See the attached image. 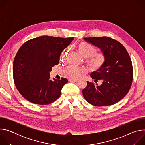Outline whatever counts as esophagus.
I'll return each instance as SVG.
<instances>
[{
  "instance_id": "34e87169",
  "label": "esophagus",
  "mask_w": 145,
  "mask_h": 145,
  "mask_svg": "<svg viewBox=\"0 0 145 145\" xmlns=\"http://www.w3.org/2000/svg\"><path fill=\"white\" fill-rule=\"evenodd\" d=\"M78 80V79H72V78H69V82H77Z\"/></svg>"
}]
</instances>
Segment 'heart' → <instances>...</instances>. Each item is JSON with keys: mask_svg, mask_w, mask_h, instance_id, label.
Instances as JSON below:
<instances>
[{"mask_svg": "<svg viewBox=\"0 0 145 145\" xmlns=\"http://www.w3.org/2000/svg\"><path fill=\"white\" fill-rule=\"evenodd\" d=\"M75 49L81 57L87 58L86 63L91 69H97L104 64L106 60L105 54L102 53H96V48L91 45L82 42L77 44L75 46ZM65 57V53H64L62 54L61 58L63 59ZM86 72V69L83 68H78L72 66H69L64 70L65 74L72 78L79 77Z\"/></svg>", "mask_w": 145, "mask_h": 145, "instance_id": "1", "label": "heart"}]
</instances>
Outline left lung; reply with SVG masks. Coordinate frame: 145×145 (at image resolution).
Wrapping results in <instances>:
<instances>
[{
    "label": "left lung",
    "mask_w": 145,
    "mask_h": 145,
    "mask_svg": "<svg viewBox=\"0 0 145 145\" xmlns=\"http://www.w3.org/2000/svg\"><path fill=\"white\" fill-rule=\"evenodd\" d=\"M87 42L100 49L106 60L98 70L91 73L95 82L87 81L82 92L84 99L95 106L115 104L125 97L131 86L133 70L130 56L123 45L107 37L84 38Z\"/></svg>",
    "instance_id": "left-lung-1"
}]
</instances>
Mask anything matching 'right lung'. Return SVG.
<instances>
[{"label":"right lung","mask_w":145,"mask_h":145,"mask_svg":"<svg viewBox=\"0 0 145 145\" xmlns=\"http://www.w3.org/2000/svg\"><path fill=\"white\" fill-rule=\"evenodd\" d=\"M40 36L24 43L14 60L12 72L15 86L22 96L38 105H48L61 95L68 80L50 78L52 67L58 65L63 52L73 40Z\"/></svg>","instance_id":"right-lung-1"}]
</instances>
